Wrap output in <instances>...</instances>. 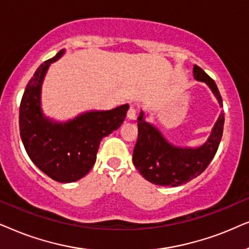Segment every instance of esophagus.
Returning a JSON list of instances; mask_svg holds the SVG:
<instances>
[{
    "label": "esophagus",
    "instance_id": "1",
    "mask_svg": "<svg viewBox=\"0 0 249 249\" xmlns=\"http://www.w3.org/2000/svg\"><path fill=\"white\" fill-rule=\"evenodd\" d=\"M135 117H137V109L131 107L127 110V118L128 119H135Z\"/></svg>",
    "mask_w": 249,
    "mask_h": 249
}]
</instances>
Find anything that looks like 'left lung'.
<instances>
[{
	"mask_svg": "<svg viewBox=\"0 0 249 249\" xmlns=\"http://www.w3.org/2000/svg\"><path fill=\"white\" fill-rule=\"evenodd\" d=\"M194 76L205 82L220 105L223 102L214 79L195 65ZM143 111L138 118V140L133 150V164L145 180L164 187H178L197 178L206 170L216 154L223 134L224 114L215 123L207 142L197 149L177 148L168 143L159 131L144 121Z\"/></svg>",
	"mask_w": 249,
	"mask_h": 249,
	"instance_id": "obj_1",
	"label": "left lung"
}]
</instances>
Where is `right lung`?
<instances>
[{
  "label": "right lung",
  "mask_w": 249,
  "mask_h": 249,
  "mask_svg": "<svg viewBox=\"0 0 249 249\" xmlns=\"http://www.w3.org/2000/svg\"><path fill=\"white\" fill-rule=\"evenodd\" d=\"M44 61L26 86L19 109L20 137L32 161L54 181L68 183L85 177L93 167L102 138L124 122L128 105L108 111H90L68 123H52L41 111V85L51 62Z\"/></svg>",
  "instance_id": "add662e5"
}]
</instances>
